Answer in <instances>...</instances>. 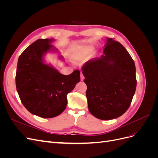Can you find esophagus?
<instances>
[{
	"instance_id": "1",
	"label": "esophagus",
	"mask_w": 158,
	"mask_h": 158,
	"mask_svg": "<svg viewBox=\"0 0 158 158\" xmlns=\"http://www.w3.org/2000/svg\"><path fill=\"white\" fill-rule=\"evenodd\" d=\"M80 79H81V81H83L84 79V75H83L82 73H80Z\"/></svg>"
}]
</instances>
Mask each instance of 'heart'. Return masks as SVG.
I'll use <instances>...</instances> for the list:
<instances>
[{"label":"heart","instance_id":"b5f03b06","mask_svg":"<svg viewBox=\"0 0 158 158\" xmlns=\"http://www.w3.org/2000/svg\"><path fill=\"white\" fill-rule=\"evenodd\" d=\"M93 51H94V47H92V46L85 47L83 49V54H84V55L90 54Z\"/></svg>","mask_w":158,"mask_h":158}]
</instances>
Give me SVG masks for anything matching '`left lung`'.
Instances as JSON below:
<instances>
[{
	"mask_svg": "<svg viewBox=\"0 0 158 158\" xmlns=\"http://www.w3.org/2000/svg\"><path fill=\"white\" fill-rule=\"evenodd\" d=\"M90 113L102 120L121 116L130 107L136 88V67L120 43L107 38L103 55L82 69Z\"/></svg>",
	"mask_w": 158,
	"mask_h": 158,
	"instance_id": "1",
	"label": "left lung"
}]
</instances>
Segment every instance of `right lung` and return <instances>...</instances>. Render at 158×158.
<instances>
[{
  "label": "right lung",
  "mask_w": 158,
  "mask_h": 158,
  "mask_svg": "<svg viewBox=\"0 0 158 158\" xmlns=\"http://www.w3.org/2000/svg\"><path fill=\"white\" fill-rule=\"evenodd\" d=\"M54 39H40L33 43L19 56L16 85L21 102L28 111L42 118H52L63 112L67 105V94L80 81L76 70L69 75L60 73L44 56L57 52L51 45ZM64 60L63 56H59Z\"/></svg>",
  "instance_id": "obj_1"
}]
</instances>
